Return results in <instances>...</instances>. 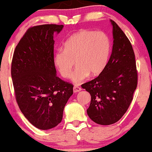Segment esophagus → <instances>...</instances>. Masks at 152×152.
Listing matches in <instances>:
<instances>
[{
  "label": "esophagus",
  "instance_id": "esophagus-1",
  "mask_svg": "<svg viewBox=\"0 0 152 152\" xmlns=\"http://www.w3.org/2000/svg\"><path fill=\"white\" fill-rule=\"evenodd\" d=\"M82 91V88H81V87H80V86H75L73 87V92L74 93H78V92H80V91Z\"/></svg>",
  "mask_w": 152,
  "mask_h": 152
}]
</instances>
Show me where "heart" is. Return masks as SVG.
<instances>
[{
  "mask_svg": "<svg viewBox=\"0 0 152 152\" xmlns=\"http://www.w3.org/2000/svg\"><path fill=\"white\" fill-rule=\"evenodd\" d=\"M111 52L109 37L103 32L81 30L68 37L64 48L54 56V64L61 75L72 79L75 84L84 82L89 75H99L107 66ZM76 62H75L74 61Z\"/></svg>",
  "mask_w": 152,
  "mask_h": 152,
  "instance_id": "b5f03b06",
  "label": "heart"
}]
</instances>
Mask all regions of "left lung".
I'll return each mask as SVG.
<instances>
[{"label": "left lung", "mask_w": 152, "mask_h": 152, "mask_svg": "<svg viewBox=\"0 0 152 152\" xmlns=\"http://www.w3.org/2000/svg\"><path fill=\"white\" fill-rule=\"evenodd\" d=\"M113 44L104 70L94 80L82 85L90 93L88 117L95 123L109 125L118 122L127 111L137 87L136 60L132 45L113 20Z\"/></svg>", "instance_id": "1"}]
</instances>
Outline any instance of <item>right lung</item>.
<instances>
[{"instance_id":"add662e5","label":"right lung","mask_w":152,"mask_h":152,"mask_svg":"<svg viewBox=\"0 0 152 152\" xmlns=\"http://www.w3.org/2000/svg\"><path fill=\"white\" fill-rule=\"evenodd\" d=\"M63 25L29 28L16 45L11 74L20 111L35 127L48 130L61 122L73 86L57 76L54 64V34Z\"/></svg>"}]
</instances>
